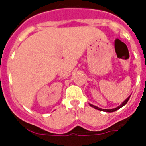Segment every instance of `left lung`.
I'll return each instance as SVG.
<instances>
[{
    "label": "left lung",
    "mask_w": 146,
    "mask_h": 146,
    "mask_svg": "<svg viewBox=\"0 0 146 146\" xmlns=\"http://www.w3.org/2000/svg\"><path fill=\"white\" fill-rule=\"evenodd\" d=\"M130 97H131V95H130L128 98H127L125 101L123 102L122 104L120 105L119 106L115 108V109H112V110H103V109H100V108L97 107V106H93V105H92V104H90V106H91L92 107L96 109V110H100V111H104V112H108V113H113V112H115V111H116V110H119V109H120V108H121V107H123V106H124V105H125V104H127V102H128Z\"/></svg>",
    "instance_id": "left-lung-1"
}]
</instances>
